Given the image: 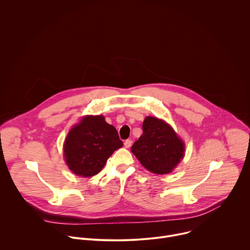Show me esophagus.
Listing matches in <instances>:
<instances>
[{
	"label": "esophagus",
	"instance_id": "34e87169",
	"mask_svg": "<svg viewBox=\"0 0 250 250\" xmlns=\"http://www.w3.org/2000/svg\"><path fill=\"white\" fill-rule=\"evenodd\" d=\"M124 145H125V148H129V147L131 146V140H130V139H126V140L124 142Z\"/></svg>",
	"mask_w": 250,
	"mask_h": 250
}]
</instances>
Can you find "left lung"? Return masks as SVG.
I'll list each match as a JSON object with an SVG mask.
<instances>
[{"label":"left lung","instance_id":"left-lung-1","mask_svg":"<svg viewBox=\"0 0 250 250\" xmlns=\"http://www.w3.org/2000/svg\"><path fill=\"white\" fill-rule=\"evenodd\" d=\"M144 133L131 146V152L148 171L168 174L185 154V145L170 125L163 120L146 117L142 124Z\"/></svg>","mask_w":250,"mask_h":250}]
</instances>
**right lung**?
<instances>
[{"label":"right lung","mask_w":250,"mask_h":250,"mask_svg":"<svg viewBox=\"0 0 250 250\" xmlns=\"http://www.w3.org/2000/svg\"><path fill=\"white\" fill-rule=\"evenodd\" d=\"M124 146L115 126L100 116H86L68 132L64 141V158L74 174L92 177L108 158Z\"/></svg>","instance_id":"right-lung-1"}]
</instances>
